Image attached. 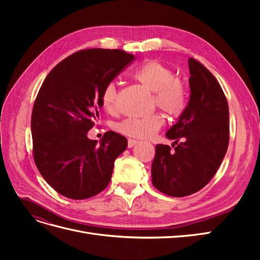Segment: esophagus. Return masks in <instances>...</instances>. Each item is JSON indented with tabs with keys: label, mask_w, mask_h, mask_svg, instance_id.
Listing matches in <instances>:
<instances>
[{
	"label": "esophagus",
	"mask_w": 260,
	"mask_h": 260,
	"mask_svg": "<svg viewBox=\"0 0 260 260\" xmlns=\"http://www.w3.org/2000/svg\"><path fill=\"white\" fill-rule=\"evenodd\" d=\"M137 144H139V141L133 140V139H129V140H128V147H129V148L133 147V146L137 145Z\"/></svg>",
	"instance_id": "esophagus-1"
}]
</instances>
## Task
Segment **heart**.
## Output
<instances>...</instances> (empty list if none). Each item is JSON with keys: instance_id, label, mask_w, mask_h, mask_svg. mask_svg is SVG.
Here are the masks:
<instances>
[{"instance_id": "heart-1", "label": "heart", "mask_w": 260, "mask_h": 260, "mask_svg": "<svg viewBox=\"0 0 260 260\" xmlns=\"http://www.w3.org/2000/svg\"><path fill=\"white\" fill-rule=\"evenodd\" d=\"M136 79L153 92V106L160 108L172 119H177L187 106V88L182 79L175 77V72L159 60H148L140 66L135 74ZM101 101L107 112L117 107L118 88L115 81L105 84ZM165 123L164 116L155 113L142 118H125L116 124V130L123 136L137 139L152 138Z\"/></svg>"}]
</instances>
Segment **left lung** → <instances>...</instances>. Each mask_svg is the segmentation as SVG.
Returning <instances> with one entry per match:
<instances>
[{
    "mask_svg": "<svg viewBox=\"0 0 260 260\" xmlns=\"http://www.w3.org/2000/svg\"><path fill=\"white\" fill-rule=\"evenodd\" d=\"M190 100L179 121L167 132L175 140L156 145L153 185L164 194L182 198L200 191L214 178L230 139L229 106L219 82L202 62L188 59Z\"/></svg>",
    "mask_w": 260,
    "mask_h": 260,
    "instance_id": "left-lung-1",
    "label": "left lung"
}]
</instances>
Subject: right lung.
<instances>
[{"label": "right lung", "instance_id": "add662e5", "mask_svg": "<svg viewBox=\"0 0 260 260\" xmlns=\"http://www.w3.org/2000/svg\"><path fill=\"white\" fill-rule=\"evenodd\" d=\"M135 59L122 50H80L58 62L39 90L31 115L34 159L46 182L65 198H92L111 181L127 139L107 131L99 144L86 135L103 105L105 84Z\"/></svg>", "mask_w": 260, "mask_h": 260}]
</instances>
